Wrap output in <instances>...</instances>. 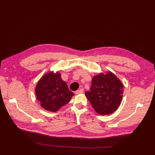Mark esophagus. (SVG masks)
Returning <instances> with one entry per match:
<instances>
[{
	"mask_svg": "<svg viewBox=\"0 0 155 155\" xmlns=\"http://www.w3.org/2000/svg\"><path fill=\"white\" fill-rule=\"evenodd\" d=\"M83 92H84V89H83V88H81L80 90H78V91H75V94H81V93H83Z\"/></svg>",
	"mask_w": 155,
	"mask_h": 155,
	"instance_id": "1",
	"label": "esophagus"
}]
</instances>
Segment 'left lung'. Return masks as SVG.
I'll list each match as a JSON object with an SVG mask.
<instances>
[{"label":"left lung","mask_w":155,"mask_h":155,"mask_svg":"<svg viewBox=\"0 0 155 155\" xmlns=\"http://www.w3.org/2000/svg\"><path fill=\"white\" fill-rule=\"evenodd\" d=\"M123 84L110 71L94 75L90 91L85 96L98 114H110L116 110L123 99Z\"/></svg>","instance_id":"obj_1"}]
</instances>
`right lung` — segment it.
I'll list each match as a JSON object with an SVG mask.
<instances>
[{
  "mask_svg": "<svg viewBox=\"0 0 155 155\" xmlns=\"http://www.w3.org/2000/svg\"><path fill=\"white\" fill-rule=\"evenodd\" d=\"M35 94L45 110L57 112L71 101L74 93L62 80L58 71H51L42 75L35 87Z\"/></svg>",
  "mask_w": 155,
  "mask_h": 155,
  "instance_id": "add662e5",
  "label": "right lung"
}]
</instances>
